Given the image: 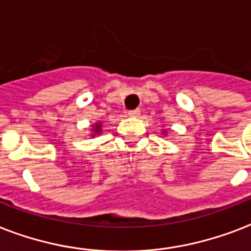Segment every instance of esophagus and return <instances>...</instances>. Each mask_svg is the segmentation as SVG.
<instances>
[{"label":"esophagus","instance_id":"esophagus-1","mask_svg":"<svg viewBox=\"0 0 251 251\" xmlns=\"http://www.w3.org/2000/svg\"><path fill=\"white\" fill-rule=\"evenodd\" d=\"M128 115L132 116V118H136V116L140 115V110L139 108H136V110H131V111H128Z\"/></svg>","mask_w":251,"mask_h":251}]
</instances>
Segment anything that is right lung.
Segmentation results:
<instances>
[{"mask_svg": "<svg viewBox=\"0 0 251 251\" xmlns=\"http://www.w3.org/2000/svg\"><path fill=\"white\" fill-rule=\"evenodd\" d=\"M99 128H100V126H99V124H97V126H95V129H94L97 133H99Z\"/></svg>", "mask_w": 251, "mask_h": 251, "instance_id": "right-lung-1", "label": "right lung"}]
</instances>
